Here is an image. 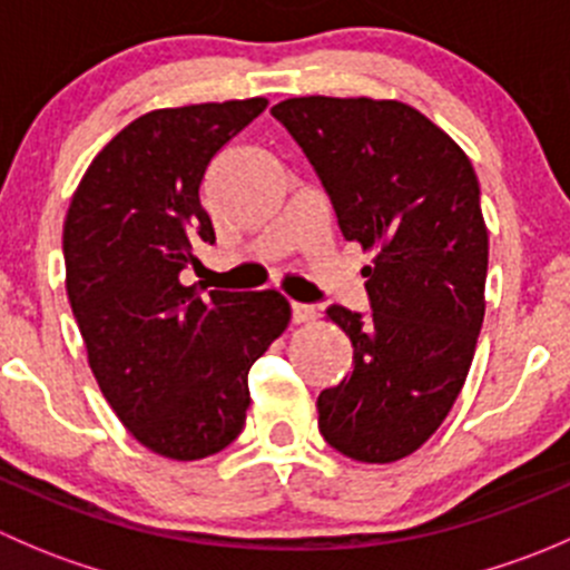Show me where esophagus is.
<instances>
[{
    "instance_id": "obj_1",
    "label": "esophagus",
    "mask_w": 570,
    "mask_h": 570,
    "mask_svg": "<svg viewBox=\"0 0 570 570\" xmlns=\"http://www.w3.org/2000/svg\"><path fill=\"white\" fill-rule=\"evenodd\" d=\"M317 317V308L308 306V303H292V322L303 325V322H312Z\"/></svg>"
}]
</instances>
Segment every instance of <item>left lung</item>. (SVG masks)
Masks as SVG:
<instances>
[{"instance_id": "1", "label": "left lung", "mask_w": 570, "mask_h": 570, "mask_svg": "<svg viewBox=\"0 0 570 570\" xmlns=\"http://www.w3.org/2000/svg\"><path fill=\"white\" fill-rule=\"evenodd\" d=\"M344 239L372 250V314L327 308L353 342V372L317 400L320 433L361 463L416 452L455 405L485 317L488 228L463 148L392 99L301 96L275 105Z\"/></svg>"}]
</instances>
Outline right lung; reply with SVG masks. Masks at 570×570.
Wrapping results in <instances>:
<instances>
[{
    "label": "right lung",
    "mask_w": 570,
    "mask_h": 570,
    "mask_svg": "<svg viewBox=\"0 0 570 570\" xmlns=\"http://www.w3.org/2000/svg\"><path fill=\"white\" fill-rule=\"evenodd\" d=\"M267 99L154 109L90 163L62 226L66 289L101 394L151 452L200 461L245 428L253 361L286 331L275 289L181 281L215 243L198 198L215 154Z\"/></svg>",
    "instance_id": "right-lung-1"
}]
</instances>
